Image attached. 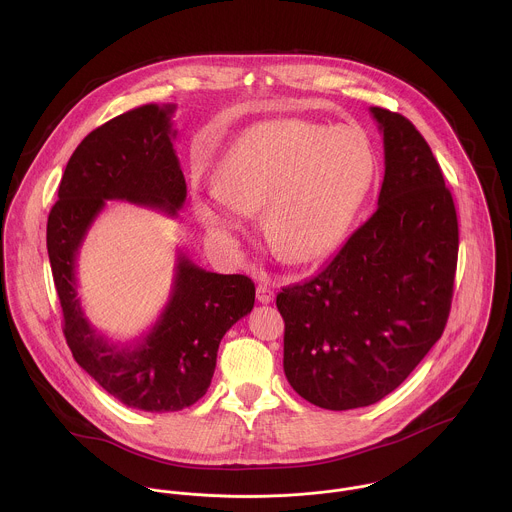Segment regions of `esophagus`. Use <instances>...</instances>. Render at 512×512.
Returning <instances> with one entry per match:
<instances>
[{"instance_id": "esophagus-1", "label": "esophagus", "mask_w": 512, "mask_h": 512, "mask_svg": "<svg viewBox=\"0 0 512 512\" xmlns=\"http://www.w3.org/2000/svg\"><path fill=\"white\" fill-rule=\"evenodd\" d=\"M256 297H258V301H260V303H270V301H274V288H272L270 280L262 278V280L258 282Z\"/></svg>"}]
</instances>
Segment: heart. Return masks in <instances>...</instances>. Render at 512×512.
<instances>
[{
    "label": "heart",
    "mask_w": 512,
    "mask_h": 512,
    "mask_svg": "<svg viewBox=\"0 0 512 512\" xmlns=\"http://www.w3.org/2000/svg\"><path fill=\"white\" fill-rule=\"evenodd\" d=\"M374 175L376 155L363 132L274 120L228 146L217 183L195 211L222 238L242 228L244 213L262 211L264 236L286 260L315 262L341 244Z\"/></svg>",
    "instance_id": "obj_1"
}]
</instances>
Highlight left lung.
<instances>
[{
  "instance_id": "obj_1",
  "label": "left lung",
  "mask_w": 512,
  "mask_h": 512,
  "mask_svg": "<svg viewBox=\"0 0 512 512\" xmlns=\"http://www.w3.org/2000/svg\"><path fill=\"white\" fill-rule=\"evenodd\" d=\"M370 114L384 144L378 209L319 274L276 297L286 378L325 410L398 388L441 337L453 295L459 228L438 161L402 114Z\"/></svg>"
}]
</instances>
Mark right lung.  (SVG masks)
I'll list each match as a JSON object with an SVG mask.
<instances>
[{"label":"right lung","mask_w":512,"mask_h":512,"mask_svg":"<svg viewBox=\"0 0 512 512\" xmlns=\"http://www.w3.org/2000/svg\"><path fill=\"white\" fill-rule=\"evenodd\" d=\"M175 104H146L90 132L74 149L47 220V250L74 361L128 408L177 412L205 396L224 333L254 307V282L199 268L183 250L169 301L153 327L114 343L90 325L78 297L76 258L108 201L167 217L181 211L187 185L173 149Z\"/></svg>","instance_id":"1"}]
</instances>
